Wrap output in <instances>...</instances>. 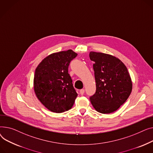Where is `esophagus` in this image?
<instances>
[{"label":"esophagus","mask_w":153,"mask_h":153,"mask_svg":"<svg viewBox=\"0 0 153 153\" xmlns=\"http://www.w3.org/2000/svg\"><path fill=\"white\" fill-rule=\"evenodd\" d=\"M84 93H85V89H80V90H79V94H82V95H83Z\"/></svg>","instance_id":"1"}]
</instances>
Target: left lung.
I'll use <instances>...</instances> for the list:
<instances>
[{
	"instance_id": "left-lung-1",
	"label": "left lung",
	"mask_w": 153,
	"mask_h": 153,
	"mask_svg": "<svg viewBox=\"0 0 153 153\" xmlns=\"http://www.w3.org/2000/svg\"><path fill=\"white\" fill-rule=\"evenodd\" d=\"M96 90L89 100L95 110L110 114L127 101L132 90V82L127 68L118 58L101 52H90Z\"/></svg>"
}]
</instances>
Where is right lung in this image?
Listing matches in <instances>:
<instances>
[{"instance_id":"add662e5","label":"right lung","mask_w":153,"mask_h":153,"mask_svg":"<svg viewBox=\"0 0 153 153\" xmlns=\"http://www.w3.org/2000/svg\"><path fill=\"white\" fill-rule=\"evenodd\" d=\"M77 56L72 50L61 51L44 58L36 68L34 89L39 101L49 111L61 113L72 107L78 96L68 66Z\"/></svg>"}]
</instances>
